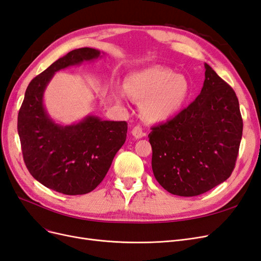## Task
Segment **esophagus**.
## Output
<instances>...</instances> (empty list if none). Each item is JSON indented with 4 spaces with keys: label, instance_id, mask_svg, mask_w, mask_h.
Here are the masks:
<instances>
[{
    "label": "esophagus",
    "instance_id": "esophagus-1",
    "mask_svg": "<svg viewBox=\"0 0 261 261\" xmlns=\"http://www.w3.org/2000/svg\"><path fill=\"white\" fill-rule=\"evenodd\" d=\"M132 135L134 136V138L140 139V138L145 137L146 134L143 132V128L139 127V126H135V127L132 129Z\"/></svg>",
    "mask_w": 261,
    "mask_h": 261
}]
</instances>
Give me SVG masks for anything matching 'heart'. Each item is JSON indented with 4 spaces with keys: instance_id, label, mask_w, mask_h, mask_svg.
Segmentation results:
<instances>
[{
    "instance_id": "b5f03b06",
    "label": "heart",
    "mask_w": 261,
    "mask_h": 261,
    "mask_svg": "<svg viewBox=\"0 0 261 261\" xmlns=\"http://www.w3.org/2000/svg\"><path fill=\"white\" fill-rule=\"evenodd\" d=\"M124 89L134 100L141 102L140 113L150 123H163L176 116L191 94L185 76L162 66L129 74L125 78Z\"/></svg>"
}]
</instances>
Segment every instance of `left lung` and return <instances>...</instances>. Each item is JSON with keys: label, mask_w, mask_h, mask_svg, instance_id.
Instances as JSON below:
<instances>
[{"label": "left lung", "mask_w": 261, "mask_h": 261, "mask_svg": "<svg viewBox=\"0 0 261 261\" xmlns=\"http://www.w3.org/2000/svg\"><path fill=\"white\" fill-rule=\"evenodd\" d=\"M200 93L174 118L152 127V171L165 191L181 197L206 193L231 176L243 134L234 90L204 63Z\"/></svg>", "instance_id": "1"}]
</instances>
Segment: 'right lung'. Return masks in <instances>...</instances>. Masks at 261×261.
I'll use <instances>...</instances> for the list:
<instances>
[{
	"mask_svg": "<svg viewBox=\"0 0 261 261\" xmlns=\"http://www.w3.org/2000/svg\"><path fill=\"white\" fill-rule=\"evenodd\" d=\"M105 52L81 48L68 52L35 77L20 107L17 130L23 161L39 183L65 195L96 188L124 145L127 123L103 121L89 114L69 125L55 122L44 106V91L54 74L102 58Z\"/></svg>",
	"mask_w": 261,
	"mask_h": 261,
	"instance_id": "add662e5",
	"label": "right lung"
}]
</instances>
